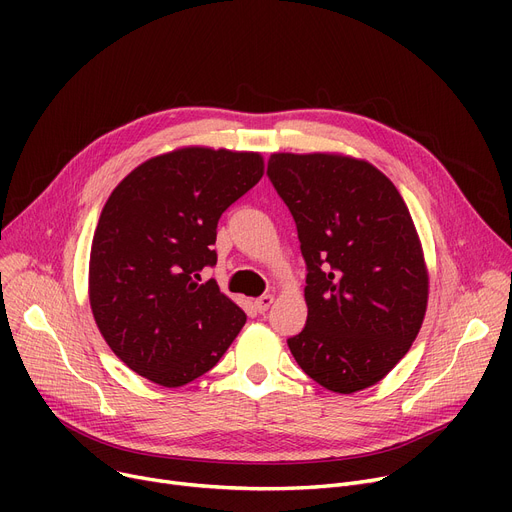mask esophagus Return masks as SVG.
Masks as SVG:
<instances>
[{"instance_id":"esophagus-1","label":"esophagus","mask_w":512,"mask_h":512,"mask_svg":"<svg viewBox=\"0 0 512 512\" xmlns=\"http://www.w3.org/2000/svg\"><path fill=\"white\" fill-rule=\"evenodd\" d=\"M272 303H274V294H263V297H259V299L255 301V309H257L259 313H265L267 309L272 307Z\"/></svg>"}]
</instances>
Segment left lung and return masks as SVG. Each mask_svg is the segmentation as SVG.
Returning a JSON list of instances; mask_svg holds the SVG:
<instances>
[{"instance_id": "obj_1", "label": "left lung", "mask_w": 512, "mask_h": 512, "mask_svg": "<svg viewBox=\"0 0 512 512\" xmlns=\"http://www.w3.org/2000/svg\"><path fill=\"white\" fill-rule=\"evenodd\" d=\"M267 176L297 224L307 324L288 338L301 369L338 394L378 384L423 324L427 272L411 213L367 161L274 153Z\"/></svg>"}]
</instances>
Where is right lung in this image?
<instances>
[{
    "instance_id": "obj_1",
    "label": "right lung",
    "mask_w": 512,
    "mask_h": 512,
    "mask_svg": "<svg viewBox=\"0 0 512 512\" xmlns=\"http://www.w3.org/2000/svg\"><path fill=\"white\" fill-rule=\"evenodd\" d=\"M263 157L186 147L134 168L107 199L89 261L97 328L120 361L178 388L228 351L247 315L201 272L222 213L261 180Z\"/></svg>"
}]
</instances>
